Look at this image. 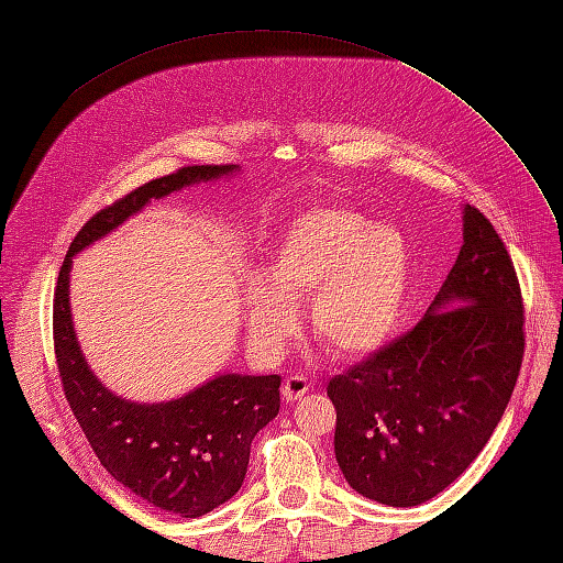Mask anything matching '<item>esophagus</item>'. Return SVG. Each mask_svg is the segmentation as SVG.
<instances>
[{
  "label": "esophagus",
  "instance_id": "esophagus-1",
  "mask_svg": "<svg viewBox=\"0 0 563 563\" xmlns=\"http://www.w3.org/2000/svg\"><path fill=\"white\" fill-rule=\"evenodd\" d=\"M309 387H312V382H307V377H302V375H290L288 379L283 382V399L285 401H297V399H302L305 394L309 391Z\"/></svg>",
  "mask_w": 563,
  "mask_h": 563
}]
</instances>
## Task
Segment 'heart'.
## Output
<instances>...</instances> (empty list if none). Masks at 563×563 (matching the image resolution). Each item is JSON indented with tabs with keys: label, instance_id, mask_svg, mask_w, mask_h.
<instances>
[{
	"label": "heart",
	"instance_id": "obj_1",
	"mask_svg": "<svg viewBox=\"0 0 563 563\" xmlns=\"http://www.w3.org/2000/svg\"><path fill=\"white\" fill-rule=\"evenodd\" d=\"M409 280L411 251L397 227L341 206L312 208L275 239L261 285L249 288V331L261 349H280L297 329L295 309L309 300L312 336L355 361L397 331Z\"/></svg>",
	"mask_w": 563,
	"mask_h": 563
}]
</instances>
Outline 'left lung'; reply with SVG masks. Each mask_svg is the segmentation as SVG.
I'll use <instances>...</instances> for the list:
<instances>
[{
	"label": "left lung",
	"mask_w": 563,
	"mask_h": 563,
	"mask_svg": "<svg viewBox=\"0 0 563 563\" xmlns=\"http://www.w3.org/2000/svg\"><path fill=\"white\" fill-rule=\"evenodd\" d=\"M522 353L516 266L486 214L466 206L460 256L426 317L329 382L345 482L394 508L438 496L492 438Z\"/></svg>",
	"instance_id": "obj_1"
}]
</instances>
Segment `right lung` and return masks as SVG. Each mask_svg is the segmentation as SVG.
<instances>
[{
	"label": "right lung",
	"mask_w": 563,
	"mask_h": 563,
	"mask_svg": "<svg viewBox=\"0 0 563 563\" xmlns=\"http://www.w3.org/2000/svg\"><path fill=\"white\" fill-rule=\"evenodd\" d=\"M234 164L184 166L99 210L71 239L57 275L53 343L59 382L103 470L154 508L200 518L230 500L246 476L251 440L280 411L278 375H220L186 397L135 404L93 377L71 329V256L174 190L232 174Z\"/></svg>",
	"instance_id": "add662e5"
}]
</instances>
